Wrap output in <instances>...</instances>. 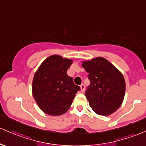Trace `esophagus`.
I'll return each mask as SVG.
<instances>
[{"instance_id":"1","label":"esophagus","mask_w":146,"mask_h":146,"mask_svg":"<svg viewBox=\"0 0 146 146\" xmlns=\"http://www.w3.org/2000/svg\"><path fill=\"white\" fill-rule=\"evenodd\" d=\"M80 90L82 92H84V90H85V86H84V85L83 84H82L80 85Z\"/></svg>"}]
</instances>
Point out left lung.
Instances as JSON below:
<instances>
[{
	"label": "left lung",
	"mask_w": 146,
	"mask_h": 146,
	"mask_svg": "<svg viewBox=\"0 0 146 146\" xmlns=\"http://www.w3.org/2000/svg\"><path fill=\"white\" fill-rule=\"evenodd\" d=\"M83 68L89 73L90 85L85 96L96 113L110 116L122 105L125 81L121 71L102 57L83 61Z\"/></svg>",
	"instance_id": "left-lung-1"
}]
</instances>
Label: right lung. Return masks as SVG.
<instances>
[{"mask_svg": "<svg viewBox=\"0 0 146 146\" xmlns=\"http://www.w3.org/2000/svg\"><path fill=\"white\" fill-rule=\"evenodd\" d=\"M73 63L59 55L49 56L35 72L32 85L33 97L46 114L60 116L68 110L80 87L73 83L67 70Z\"/></svg>", "mask_w": 146, "mask_h": 146, "instance_id": "add662e5", "label": "right lung"}]
</instances>
